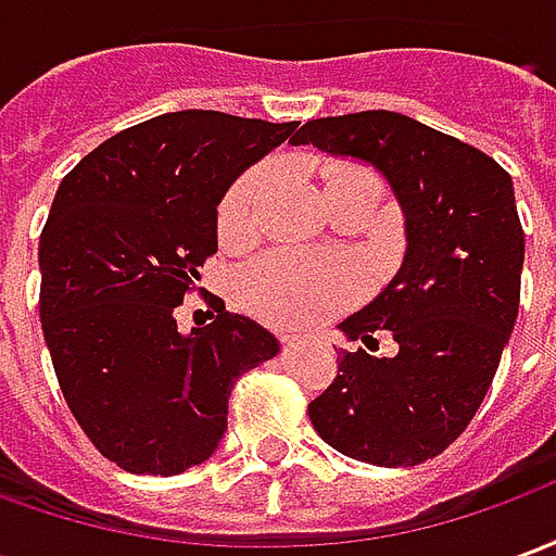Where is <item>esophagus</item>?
<instances>
[{"label":"esophagus","mask_w":556,"mask_h":556,"mask_svg":"<svg viewBox=\"0 0 556 556\" xmlns=\"http://www.w3.org/2000/svg\"><path fill=\"white\" fill-rule=\"evenodd\" d=\"M282 345H286V349H294V345H301V337H294V333H286V337H282Z\"/></svg>","instance_id":"obj_1"}]
</instances>
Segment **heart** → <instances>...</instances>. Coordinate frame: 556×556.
I'll use <instances>...</instances> for the list:
<instances>
[{
    "mask_svg": "<svg viewBox=\"0 0 556 556\" xmlns=\"http://www.w3.org/2000/svg\"><path fill=\"white\" fill-rule=\"evenodd\" d=\"M337 178H375L363 169L339 172ZM333 178V181H337ZM270 187V166H255L235 184L219 207L223 231H247ZM241 301L274 325H315L342 309L361 291L357 270L345 262H327L313 255L277 250L255 258L238 274Z\"/></svg>",
    "mask_w": 556,
    "mask_h": 556,
    "instance_id": "b5f03b06",
    "label": "heart"
}]
</instances>
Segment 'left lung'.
<instances>
[{"mask_svg":"<svg viewBox=\"0 0 556 556\" xmlns=\"http://www.w3.org/2000/svg\"><path fill=\"white\" fill-rule=\"evenodd\" d=\"M291 142L372 163L408 238L396 277L339 325L369 350L390 329L400 351H339V375L309 402V419L349 458L422 465L473 419L518 318L525 231L513 178L479 148L390 110L315 118Z\"/></svg>","mask_w":556,"mask_h":556,"instance_id":"8db88e82","label":"left lung"}]
</instances>
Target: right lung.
<instances>
[{"label":"right lung","mask_w":556,"mask_h":556,"mask_svg":"<svg viewBox=\"0 0 556 556\" xmlns=\"http://www.w3.org/2000/svg\"><path fill=\"white\" fill-rule=\"evenodd\" d=\"M298 122L181 110L115 134L67 172L38 243L41 327L79 429L130 473L202 465L235 381L277 357L247 315L190 333L175 309L217 253V205Z\"/></svg>","instance_id":"obj_1"}]
</instances>
